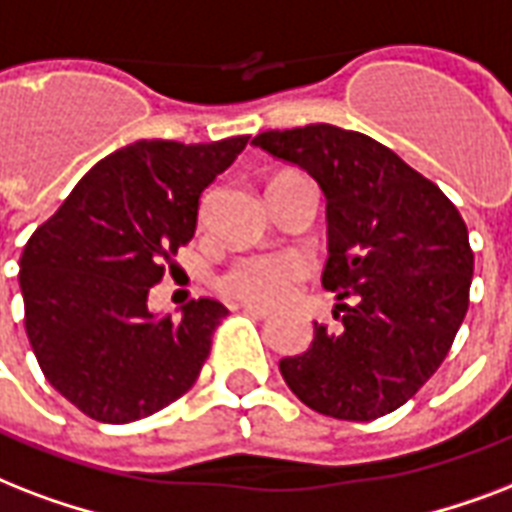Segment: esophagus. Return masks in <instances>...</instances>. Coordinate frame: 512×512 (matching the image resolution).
<instances>
[{
  "instance_id": "esophagus-1",
  "label": "esophagus",
  "mask_w": 512,
  "mask_h": 512,
  "mask_svg": "<svg viewBox=\"0 0 512 512\" xmlns=\"http://www.w3.org/2000/svg\"><path fill=\"white\" fill-rule=\"evenodd\" d=\"M240 310H243L245 315H251V318H259V320L272 318V310H267V307H259V304H248V301H243V304H240Z\"/></svg>"
}]
</instances>
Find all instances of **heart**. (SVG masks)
Instances as JSON below:
<instances>
[{"mask_svg":"<svg viewBox=\"0 0 512 512\" xmlns=\"http://www.w3.org/2000/svg\"><path fill=\"white\" fill-rule=\"evenodd\" d=\"M310 277V261L293 251L245 253L219 277V288L232 299L280 304L291 299L301 280Z\"/></svg>","mask_w":512,"mask_h":512,"instance_id":"heart-1","label":"heart"}]
</instances>
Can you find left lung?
Instances as JSON below:
<instances>
[{
	"instance_id": "obj_1",
	"label": "left lung",
	"mask_w": 512,
	"mask_h": 512,
	"mask_svg": "<svg viewBox=\"0 0 512 512\" xmlns=\"http://www.w3.org/2000/svg\"><path fill=\"white\" fill-rule=\"evenodd\" d=\"M253 146L307 170L326 194L323 288L343 312L336 331L315 323L310 350L280 360V374L318 414L384 417L438 371L465 320V221L433 181L355 130L318 122L267 130Z\"/></svg>"
}]
</instances>
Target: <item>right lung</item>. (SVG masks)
<instances>
[{
    "label": "right lung",
    "instance_id": "1",
    "mask_svg": "<svg viewBox=\"0 0 512 512\" xmlns=\"http://www.w3.org/2000/svg\"><path fill=\"white\" fill-rule=\"evenodd\" d=\"M248 136L136 141L87 170L21 256L26 334L39 368L95 422L125 425L178 400L211 352L227 307L189 301L154 315L149 288L194 237L200 194Z\"/></svg>",
    "mask_w": 512,
    "mask_h": 512
}]
</instances>
